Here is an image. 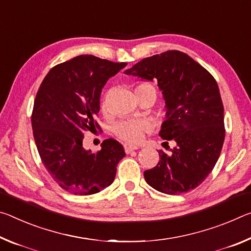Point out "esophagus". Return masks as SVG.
I'll return each instance as SVG.
<instances>
[{
  "label": "esophagus",
  "instance_id": "34e87169",
  "mask_svg": "<svg viewBox=\"0 0 251 251\" xmlns=\"http://www.w3.org/2000/svg\"><path fill=\"white\" fill-rule=\"evenodd\" d=\"M137 149H139V147L135 146V145H130V143H126V145H125V151L126 153H130L131 151H134Z\"/></svg>",
  "mask_w": 251,
  "mask_h": 251
}]
</instances>
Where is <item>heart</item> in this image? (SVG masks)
<instances>
[{
    "label": "heart",
    "instance_id": "b5f03b06",
    "mask_svg": "<svg viewBox=\"0 0 251 251\" xmlns=\"http://www.w3.org/2000/svg\"><path fill=\"white\" fill-rule=\"evenodd\" d=\"M139 88H152V85L149 83H141L139 84L137 89ZM149 129V126L145 121L140 120H126L119 122L118 125L114 126V133L118 138L121 140L126 141L129 143H137L141 140L145 135L146 131Z\"/></svg>",
    "mask_w": 251,
    "mask_h": 251
}]
</instances>
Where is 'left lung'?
Instances as JSON below:
<instances>
[{
	"mask_svg": "<svg viewBox=\"0 0 251 251\" xmlns=\"http://www.w3.org/2000/svg\"><path fill=\"white\" fill-rule=\"evenodd\" d=\"M125 73L158 82L166 103L159 135L176 142L171 153L160 150L157 166L145 171L147 183L167 195L197 188L218 161L225 140L224 104L216 80L176 50L146 57Z\"/></svg>",
	"mask_w": 251,
	"mask_h": 251,
	"instance_id": "left-lung-1",
	"label": "left lung"
}]
</instances>
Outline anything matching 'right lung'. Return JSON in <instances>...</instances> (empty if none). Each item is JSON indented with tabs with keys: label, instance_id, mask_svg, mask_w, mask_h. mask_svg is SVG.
<instances>
[{
	"label": "right lung",
	"instance_id": "right-lung-1",
	"mask_svg": "<svg viewBox=\"0 0 251 251\" xmlns=\"http://www.w3.org/2000/svg\"><path fill=\"white\" fill-rule=\"evenodd\" d=\"M126 65L94 55H79L52 68L41 83L32 112V129L45 169L72 195L98 194L113 182L125 157L122 145L106 139L91 152L84 133L100 128L96 121L100 94L111 76Z\"/></svg>",
	"mask_w": 251,
	"mask_h": 251
}]
</instances>
